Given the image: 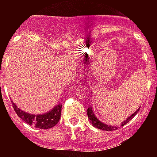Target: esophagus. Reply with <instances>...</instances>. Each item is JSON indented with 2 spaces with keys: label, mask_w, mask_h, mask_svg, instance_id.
<instances>
[{
  "label": "esophagus",
  "mask_w": 157,
  "mask_h": 157,
  "mask_svg": "<svg viewBox=\"0 0 157 157\" xmlns=\"http://www.w3.org/2000/svg\"><path fill=\"white\" fill-rule=\"evenodd\" d=\"M81 78H84V77H85V76H84V75H81Z\"/></svg>",
  "instance_id": "obj_1"
}]
</instances>
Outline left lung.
I'll return each mask as SVG.
<instances>
[{
  "label": "left lung",
  "mask_w": 157,
  "mask_h": 157,
  "mask_svg": "<svg viewBox=\"0 0 157 157\" xmlns=\"http://www.w3.org/2000/svg\"><path fill=\"white\" fill-rule=\"evenodd\" d=\"M139 108H138V109H137L133 114L130 115L124 121L122 122L121 124V126H123V125H124L125 124H127L130 120L133 119V118L135 117V115L139 112ZM87 115H88L89 120L90 121V124H92V125H93L94 127L97 128V129H102V130H106V131H113V130H116V129H118V127L117 126L110 125V124L108 125V124H104L103 122H101L97 118V117H96L95 115H94V113L93 107H90L88 109H87Z\"/></svg>",
  "instance_id": "8db88e82"
}]
</instances>
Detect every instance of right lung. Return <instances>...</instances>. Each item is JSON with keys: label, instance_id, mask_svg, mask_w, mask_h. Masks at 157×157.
<instances>
[{"label": "right lung", "instance_id": "1", "mask_svg": "<svg viewBox=\"0 0 157 157\" xmlns=\"http://www.w3.org/2000/svg\"><path fill=\"white\" fill-rule=\"evenodd\" d=\"M12 104L15 112L17 113L18 117H20L23 121L28 123L30 125H34L36 128L38 129H50L56 125L61 117L62 104L59 103L56 106H54L52 109L48 112H45L44 114H30L28 112H24L23 110L19 109L16 104H14L13 101Z\"/></svg>", "mask_w": 157, "mask_h": 157}]
</instances>
